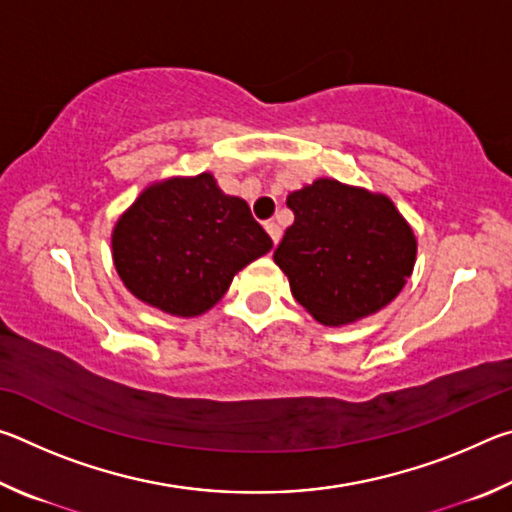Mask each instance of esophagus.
<instances>
[{"label": "esophagus", "mask_w": 512, "mask_h": 512, "mask_svg": "<svg viewBox=\"0 0 512 512\" xmlns=\"http://www.w3.org/2000/svg\"><path fill=\"white\" fill-rule=\"evenodd\" d=\"M264 228H266L268 235H271L273 244H277V241H280V237H282V228H280V225H277L275 221H266Z\"/></svg>", "instance_id": "1"}]
</instances>
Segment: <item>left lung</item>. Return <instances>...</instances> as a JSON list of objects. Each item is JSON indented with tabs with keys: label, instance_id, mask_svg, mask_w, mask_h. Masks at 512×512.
Here are the masks:
<instances>
[{
	"label": "left lung",
	"instance_id": "obj_1",
	"mask_svg": "<svg viewBox=\"0 0 512 512\" xmlns=\"http://www.w3.org/2000/svg\"><path fill=\"white\" fill-rule=\"evenodd\" d=\"M287 205L296 221L273 259L318 323H354L402 291L415 264V237L391 198L320 178L289 194Z\"/></svg>",
	"mask_w": 512,
	"mask_h": 512
}]
</instances>
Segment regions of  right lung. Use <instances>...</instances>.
Instances as JSON below:
<instances>
[{
    "mask_svg": "<svg viewBox=\"0 0 512 512\" xmlns=\"http://www.w3.org/2000/svg\"><path fill=\"white\" fill-rule=\"evenodd\" d=\"M273 248L244 198L212 173L151 185L112 232V259L126 289L173 316H198L232 277Z\"/></svg>",
    "mask_w": 512,
    "mask_h": 512,
    "instance_id": "obj_1",
    "label": "right lung"
}]
</instances>
